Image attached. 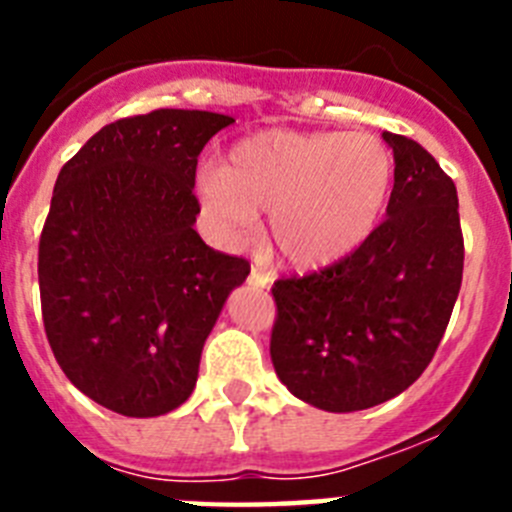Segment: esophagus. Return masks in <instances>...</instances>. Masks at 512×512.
I'll use <instances>...</instances> for the list:
<instances>
[{
  "mask_svg": "<svg viewBox=\"0 0 512 512\" xmlns=\"http://www.w3.org/2000/svg\"><path fill=\"white\" fill-rule=\"evenodd\" d=\"M248 282L256 284V287H269V284L274 282V277H271L269 271H261V269H256V266H253L251 274H248Z\"/></svg>",
  "mask_w": 512,
  "mask_h": 512,
  "instance_id": "obj_1",
  "label": "esophagus"
}]
</instances>
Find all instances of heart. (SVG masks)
Returning a JSON list of instances; mask_svg holds the SVG:
<instances>
[{
    "mask_svg": "<svg viewBox=\"0 0 512 512\" xmlns=\"http://www.w3.org/2000/svg\"><path fill=\"white\" fill-rule=\"evenodd\" d=\"M395 161L369 133L264 130L235 143L225 166L197 174L202 212L220 243L238 248L269 212V238L287 264L333 266L374 233L390 202Z\"/></svg>",
    "mask_w": 512,
    "mask_h": 512,
    "instance_id": "1",
    "label": "heart"
}]
</instances>
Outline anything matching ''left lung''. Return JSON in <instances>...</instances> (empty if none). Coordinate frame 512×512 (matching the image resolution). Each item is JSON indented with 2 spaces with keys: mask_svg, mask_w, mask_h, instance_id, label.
Segmentation results:
<instances>
[{
  "mask_svg": "<svg viewBox=\"0 0 512 512\" xmlns=\"http://www.w3.org/2000/svg\"><path fill=\"white\" fill-rule=\"evenodd\" d=\"M387 220L351 256L274 282L271 361L312 408L354 413L405 392L431 364L464 271L459 197L436 158L405 135Z\"/></svg>",
  "mask_w": 512,
  "mask_h": 512,
  "instance_id": "8db88e82",
  "label": "left lung"
}]
</instances>
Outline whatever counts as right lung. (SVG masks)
<instances>
[{"instance_id": "1", "label": "right lung", "mask_w": 512, "mask_h": 512, "mask_svg": "<svg viewBox=\"0 0 512 512\" xmlns=\"http://www.w3.org/2000/svg\"><path fill=\"white\" fill-rule=\"evenodd\" d=\"M230 122L125 117L58 174L38 248L45 336L76 390L112 413L156 418L189 400L202 346L251 271L194 230L197 156Z\"/></svg>"}]
</instances>
